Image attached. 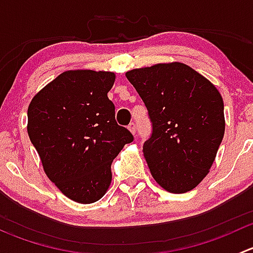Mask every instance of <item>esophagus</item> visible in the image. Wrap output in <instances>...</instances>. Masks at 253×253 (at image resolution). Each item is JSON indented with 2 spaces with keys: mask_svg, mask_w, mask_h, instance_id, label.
Here are the masks:
<instances>
[{
  "mask_svg": "<svg viewBox=\"0 0 253 253\" xmlns=\"http://www.w3.org/2000/svg\"><path fill=\"white\" fill-rule=\"evenodd\" d=\"M128 129L132 134H136L137 127H136V125H134V122H131V124L128 125Z\"/></svg>",
  "mask_w": 253,
  "mask_h": 253,
  "instance_id": "34e87169",
  "label": "esophagus"
}]
</instances>
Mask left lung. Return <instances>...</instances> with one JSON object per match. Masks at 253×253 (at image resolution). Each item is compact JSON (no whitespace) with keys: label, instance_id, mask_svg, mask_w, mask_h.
Listing matches in <instances>:
<instances>
[{"label":"left lung","instance_id":"8db88e82","mask_svg":"<svg viewBox=\"0 0 253 253\" xmlns=\"http://www.w3.org/2000/svg\"><path fill=\"white\" fill-rule=\"evenodd\" d=\"M126 77L153 125L143 154L165 191L185 193L208 175L225 131L224 103L211 82L181 62L134 68Z\"/></svg>","mask_w":253,"mask_h":253}]
</instances>
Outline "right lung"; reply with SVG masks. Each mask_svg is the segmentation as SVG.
<instances>
[{
  "mask_svg": "<svg viewBox=\"0 0 253 253\" xmlns=\"http://www.w3.org/2000/svg\"><path fill=\"white\" fill-rule=\"evenodd\" d=\"M114 72L66 71L38 91L28 106V134L45 174L70 200L89 205L111 183V163L131 132L115 120L108 93Z\"/></svg>",
  "mask_w": 253,
  "mask_h": 253,
  "instance_id": "obj_1",
  "label": "right lung"
}]
</instances>
